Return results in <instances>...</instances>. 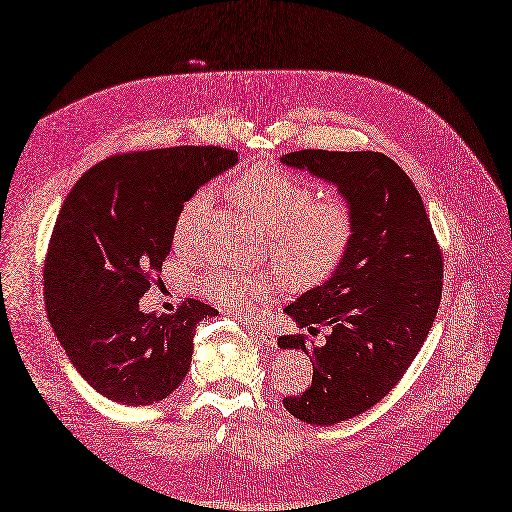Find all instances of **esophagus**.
I'll use <instances>...</instances> for the list:
<instances>
[{"instance_id": "1", "label": "esophagus", "mask_w": 512, "mask_h": 512, "mask_svg": "<svg viewBox=\"0 0 512 512\" xmlns=\"http://www.w3.org/2000/svg\"><path fill=\"white\" fill-rule=\"evenodd\" d=\"M248 331L252 333V337L256 339L258 344L262 346H275L277 344V333L271 327H264V325H248Z\"/></svg>"}]
</instances>
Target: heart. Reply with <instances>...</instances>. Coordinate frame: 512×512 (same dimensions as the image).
<instances>
[{"mask_svg": "<svg viewBox=\"0 0 512 512\" xmlns=\"http://www.w3.org/2000/svg\"><path fill=\"white\" fill-rule=\"evenodd\" d=\"M233 200L269 227L271 258L298 283L329 277L348 256L356 231L354 208L346 198L314 200V187L273 164H256L231 185ZM208 187L196 189L179 206L173 246L189 256L200 246V221L210 206ZM281 279L214 269L198 279L202 294L225 310L258 314L271 302Z\"/></svg>", "mask_w": 512, "mask_h": 512, "instance_id": "heart-1", "label": "heart"}]
</instances>
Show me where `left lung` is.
Masks as SVG:
<instances>
[{
	"instance_id": "obj_1",
	"label": "left lung",
	"mask_w": 512,
	"mask_h": 512,
	"mask_svg": "<svg viewBox=\"0 0 512 512\" xmlns=\"http://www.w3.org/2000/svg\"><path fill=\"white\" fill-rule=\"evenodd\" d=\"M333 185L352 204L356 231L331 279L285 312L306 333L281 348L312 354V383L285 396L289 415L310 425L348 421L392 392L419 354L442 300L444 256L415 183L379 152L300 150L281 158Z\"/></svg>"
}]
</instances>
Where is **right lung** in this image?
<instances>
[{"mask_svg":"<svg viewBox=\"0 0 512 512\" xmlns=\"http://www.w3.org/2000/svg\"><path fill=\"white\" fill-rule=\"evenodd\" d=\"M235 162L221 145L116 154L66 196L43 266L45 310L70 362L104 398L148 406L187 375L198 323L218 310L187 298L170 314H145L139 298L160 277L179 206Z\"/></svg>","mask_w":512,"mask_h":512,"instance_id":"1","label":"right lung"}]
</instances>
